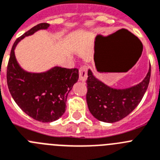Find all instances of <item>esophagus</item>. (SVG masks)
<instances>
[{"label": "esophagus", "instance_id": "1", "mask_svg": "<svg viewBox=\"0 0 160 160\" xmlns=\"http://www.w3.org/2000/svg\"><path fill=\"white\" fill-rule=\"evenodd\" d=\"M79 76H80V81L85 82L88 78V67L82 66L79 70Z\"/></svg>", "mask_w": 160, "mask_h": 160}]
</instances>
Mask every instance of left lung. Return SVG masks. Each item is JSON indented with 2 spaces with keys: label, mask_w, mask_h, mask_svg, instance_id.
I'll use <instances>...</instances> for the list:
<instances>
[{
  "label": "left lung",
  "mask_w": 160,
  "mask_h": 160,
  "mask_svg": "<svg viewBox=\"0 0 160 160\" xmlns=\"http://www.w3.org/2000/svg\"><path fill=\"white\" fill-rule=\"evenodd\" d=\"M88 76L86 100L90 113L97 120L113 123L126 118L140 103L148 88L151 65L143 80L126 88L107 85L97 78L90 69Z\"/></svg>",
  "instance_id": "obj_1"
}]
</instances>
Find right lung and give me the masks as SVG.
Instances as JSON below:
<instances>
[{
  "label": "right lung",
  "mask_w": 160,
  "mask_h": 160,
  "mask_svg": "<svg viewBox=\"0 0 160 160\" xmlns=\"http://www.w3.org/2000/svg\"><path fill=\"white\" fill-rule=\"evenodd\" d=\"M49 26L48 23H40L19 37L12 47L7 68V84L14 101L28 116L42 122H54L62 117L68 95L79 79L77 68L55 66L43 72H30L17 60L15 48L19 42Z\"/></svg>",
  "instance_id": "obj_1"
}]
</instances>
